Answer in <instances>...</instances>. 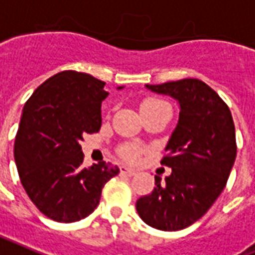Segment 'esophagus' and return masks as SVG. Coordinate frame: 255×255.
<instances>
[{
  "instance_id": "obj_1",
  "label": "esophagus",
  "mask_w": 255,
  "mask_h": 255,
  "mask_svg": "<svg viewBox=\"0 0 255 255\" xmlns=\"http://www.w3.org/2000/svg\"><path fill=\"white\" fill-rule=\"evenodd\" d=\"M120 171H122V174L127 175V176H133V175L137 174V171L132 170V168H129V167H127V166L120 167Z\"/></svg>"
}]
</instances>
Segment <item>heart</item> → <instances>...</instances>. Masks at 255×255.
I'll list each match as a JSON object with an SVG mask.
<instances>
[{"mask_svg":"<svg viewBox=\"0 0 255 255\" xmlns=\"http://www.w3.org/2000/svg\"><path fill=\"white\" fill-rule=\"evenodd\" d=\"M164 102L162 100H156V99H148L145 100L143 104H141V108H151V107H156L159 104H163ZM139 153H140V149L137 148L136 145H127L122 149V155L124 158L129 160V162H135L136 159L139 158Z\"/></svg>","mask_w":255,"mask_h":255,"instance_id":"1","label":"heart"}]
</instances>
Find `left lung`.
<instances>
[{"mask_svg":"<svg viewBox=\"0 0 255 255\" xmlns=\"http://www.w3.org/2000/svg\"><path fill=\"white\" fill-rule=\"evenodd\" d=\"M145 88L179 104L178 124L167 141L162 164L171 174L155 176L156 187L136 202L148 226L178 231L202 218L226 186L237 156L236 128L226 103L198 79H183Z\"/></svg>","mask_w":255,"mask_h":255,"instance_id":"left-lung-1","label":"left lung"}]
</instances>
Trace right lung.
I'll use <instances>...</instances> for the list:
<instances>
[{"mask_svg": "<svg viewBox=\"0 0 255 255\" xmlns=\"http://www.w3.org/2000/svg\"><path fill=\"white\" fill-rule=\"evenodd\" d=\"M104 85L88 73L60 72L22 110L14 141L19 179L37 209L56 222L88 217L104 184L119 174V167L106 162L83 166V136L102 127V103L110 95Z\"/></svg>", "mask_w": 255, "mask_h": 255, "instance_id": "obj_1", "label": "right lung"}]
</instances>
